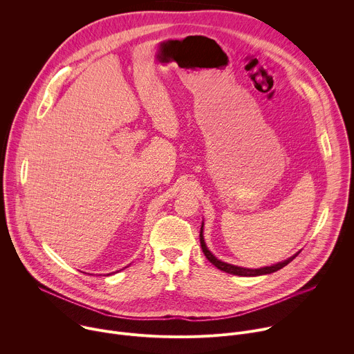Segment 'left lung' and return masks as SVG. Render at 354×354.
I'll return each instance as SVG.
<instances>
[{"label":"left lung","mask_w":354,"mask_h":354,"mask_svg":"<svg viewBox=\"0 0 354 354\" xmlns=\"http://www.w3.org/2000/svg\"><path fill=\"white\" fill-rule=\"evenodd\" d=\"M200 245H201V249H203V254L205 257L220 270L225 272V273H230V274H235V276H262V274H269V273H273V272H277L280 270L281 268H284L286 265H288L298 254L292 255L291 258L280 262V263H276L273 266H266V268H261V269H246V268H239V266H234V265H230V263H225V262H221L220 259H217L212 252L209 250L206 242H205V238H203V224H201V228H200Z\"/></svg>","instance_id":"1"}]
</instances>
